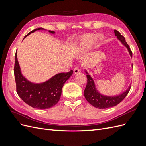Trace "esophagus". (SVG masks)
I'll list each match as a JSON object with an SVG mask.
<instances>
[{
    "label": "esophagus",
    "instance_id": "1",
    "mask_svg": "<svg viewBox=\"0 0 146 146\" xmlns=\"http://www.w3.org/2000/svg\"><path fill=\"white\" fill-rule=\"evenodd\" d=\"M80 68H79L78 67L75 68L74 69V73L75 74L79 73V72H80Z\"/></svg>",
    "mask_w": 146,
    "mask_h": 146
}]
</instances>
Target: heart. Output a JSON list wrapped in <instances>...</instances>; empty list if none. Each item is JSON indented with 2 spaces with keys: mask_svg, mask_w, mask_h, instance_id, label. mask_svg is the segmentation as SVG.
<instances>
[{
  "mask_svg": "<svg viewBox=\"0 0 146 146\" xmlns=\"http://www.w3.org/2000/svg\"><path fill=\"white\" fill-rule=\"evenodd\" d=\"M100 39H102V36H99ZM96 41V36L94 34H87L83 36L79 43V49L81 51H86L90 49Z\"/></svg>",
  "mask_w": 146,
  "mask_h": 146,
  "instance_id": "heart-1",
  "label": "heart"
}]
</instances>
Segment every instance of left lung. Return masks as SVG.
<instances>
[{
  "mask_svg": "<svg viewBox=\"0 0 146 146\" xmlns=\"http://www.w3.org/2000/svg\"><path fill=\"white\" fill-rule=\"evenodd\" d=\"M114 31L115 36L117 37V39H119L122 44L127 47L131 57H132V52L130 50L129 46L127 44V42L125 41V38L116 30H114ZM85 72L87 74V84L85 90L84 91V95H85V99L88 102L96 108L105 109L117 105L125 98L130 90L131 86H130L126 91L119 95L115 96H107L102 95L97 90L93 79L90 76V75L86 70Z\"/></svg>",
  "mask_w": 146,
  "mask_h": 146,
  "instance_id": "left-lung-1",
  "label": "left lung"
}]
</instances>
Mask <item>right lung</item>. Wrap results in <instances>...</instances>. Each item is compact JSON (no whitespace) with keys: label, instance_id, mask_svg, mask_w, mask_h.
<instances>
[{"label":"right lung","instance_id":"add662e5","mask_svg":"<svg viewBox=\"0 0 146 146\" xmlns=\"http://www.w3.org/2000/svg\"><path fill=\"white\" fill-rule=\"evenodd\" d=\"M38 30H44V29L38 28L31 31L25 35L24 38ZM48 32L55 33L54 31L48 30ZM14 73L16 91L19 98L25 103L34 108L44 110L50 108L58 103L64 84L72 76L73 71L71 70L68 72L57 74L43 83H32L22 74L16 52L15 56Z\"/></svg>","mask_w":146,"mask_h":146}]
</instances>
